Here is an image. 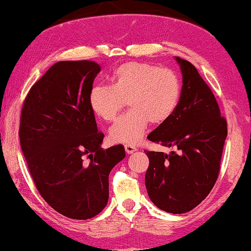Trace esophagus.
<instances>
[{"label":"esophagus","mask_w":251,"mask_h":251,"mask_svg":"<svg viewBox=\"0 0 251 251\" xmlns=\"http://www.w3.org/2000/svg\"><path fill=\"white\" fill-rule=\"evenodd\" d=\"M125 149H126V152L128 153V154H131V153L136 152V151H137V147L131 145V144H126Z\"/></svg>","instance_id":"1"}]
</instances>
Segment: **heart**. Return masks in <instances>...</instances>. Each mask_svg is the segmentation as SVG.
<instances>
[{
	"mask_svg": "<svg viewBox=\"0 0 251 251\" xmlns=\"http://www.w3.org/2000/svg\"><path fill=\"white\" fill-rule=\"evenodd\" d=\"M111 81V85L91 89L89 104L96 115L112 122L128 101L131 109L109 129V137L115 143H137L149 122L164 123L179 104V76L169 68L149 63H126L116 68Z\"/></svg>",
	"mask_w": 251,
	"mask_h": 251,
	"instance_id": "obj_1",
	"label": "heart"
}]
</instances>
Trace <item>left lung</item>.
<instances>
[{
	"mask_svg": "<svg viewBox=\"0 0 251 251\" xmlns=\"http://www.w3.org/2000/svg\"><path fill=\"white\" fill-rule=\"evenodd\" d=\"M176 60L183 73L179 104L147 138L177 151L144 152L150 160L145 185L151 200L161 210L183 214L200 204L217 180L227 122L194 65Z\"/></svg>",
	"mask_w": 251,
	"mask_h": 251,
	"instance_id": "obj_1",
	"label": "left lung"
}]
</instances>
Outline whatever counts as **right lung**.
Listing matches in <instances>:
<instances>
[{"mask_svg": "<svg viewBox=\"0 0 251 251\" xmlns=\"http://www.w3.org/2000/svg\"><path fill=\"white\" fill-rule=\"evenodd\" d=\"M99 72L92 60L58 61L30 88L20 115V146L36 190L72 219L106 207L109 173L126 156L123 145L100 147L104 133L89 104Z\"/></svg>", "mask_w": 251, "mask_h": 251, "instance_id": "1", "label": "right lung"}]
</instances>
